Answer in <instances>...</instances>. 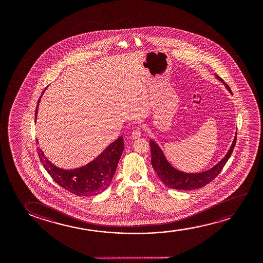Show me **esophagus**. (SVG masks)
<instances>
[{"mask_svg": "<svg viewBox=\"0 0 263 263\" xmlns=\"http://www.w3.org/2000/svg\"><path fill=\"white\" fill-rule=\"evenodd\" d=\"M141 134H142V130H141L140 127H136L132 132V137L135 139L139 138L141 137Z\"/></svg>", "mask_w": 263, "mask_h": 263, "instance_id": "esophagus-1", "label": "esophagus"}]
</instances>
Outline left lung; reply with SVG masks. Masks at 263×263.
<instances>
[{
    "label": "left lung",
    "instance_id": "left-lung-1",
    "mask_svg": "<svg viewBox=\"0 0 263 263\" xmlns=\"http://www.w3.org/2000/svg\"><path fill=\"white\" fill-rule=\"evenodd\" d=\"M216 78L219 80L220 82H222L227 87V90L232 93V90H230L229 86L224 83L223 80L216 74ZM236 136L237 133L234 137L232 146L223 159H222L211 169L201 173H182L180 171L174 169L173 166L167 162L161 148L159 147L155 141L150 140L149 144L151 146L152 165L157 173L160 180H162L163 184L168 187L174 189V190H181V191H191V190H196V189L204 187L210 181H212L221 173L223 166L226 165L228 159L230 158L236 143Z\"/></svg>",
    "mask_w": 263,
    "mask_h": 263
}]
</instances>
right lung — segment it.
Instances as JSON below:
<instances>
[{"instance_id":"obj_1","label":"right lung","mask_w":263,"mask_h":263,"mask_svg":"<svg viewBox=\"0 0 263 263\" xmlns=\"http://www.w3.org/2000/svg\"><path fill=\"white\" fill-rule=\"evenodd\" d=\"M45 90L41 96L43 95ZM41 96L36 104L35 112L36 119ZM36 143H39V141L36 140ZM123 150L124 141L122 137H119L115 142L109 144L97 158L94 159L87 165L77 169L64 170L58 168L49 162L44 155L41 148L39 146L36 147L37 155L44 168L59 186L72 194L86 197L100 194L108 189L115 174Z\"/></svg>"}]
</instances>
